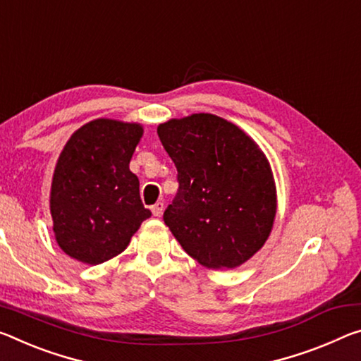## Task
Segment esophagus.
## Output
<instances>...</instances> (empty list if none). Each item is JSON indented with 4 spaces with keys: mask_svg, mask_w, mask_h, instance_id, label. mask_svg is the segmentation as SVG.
<instances>
[{
    "mask_svg": "<svg viewBox=\"0 0 361 361\" xmlns=\"http://www.w3.org/2000/svg\"><path fill=\"white\" fill-rule=\"evenodd\" d=\"M151 210H152L154 216H160V215H162V212H164V202H156L151 207Z\"/></svg>",
    "mask_w": 361,
    "mask_h": 361,
    "instance_id": "34e87169",
    "label": "esophagus"
}]
</instances>
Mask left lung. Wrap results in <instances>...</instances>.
Here are the masks:
<instances>
[{
	"label": "left lung",
	"mask_w": 361,
	"mask_h": 361,
	"mask_svg": "<svg viewBox=\"0 0 361 361\" xmlns=\"http://www.w3.org/2000/svg\"><path fill=\"white\" fill-rule=\"evenodd\" d=\"M157 135L178 171L165 225L201 265H243L265 244L276 215L267 157L243 130L212 114L169 120Z\"/></svg>",
	"instance_id": "obj_1"
}]
</instances>
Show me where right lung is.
<instances>
[{"label":"right lung","mask_w":361,"mask_h":361,"mask_svg":"<svg viewBox=\"0 0 361 361\" xmlns=\"http://www.w3.org/2000/svg\"><path fill=\"white\" fill-rule=\"evenodd\" d=\"M142 127L117 120H93L67 141L51 186V215L59 247L88 265L127 249L151 216L140 197V180L130 160Z\"/></svg>","instance_id":"obj_1"}]
</instances>
